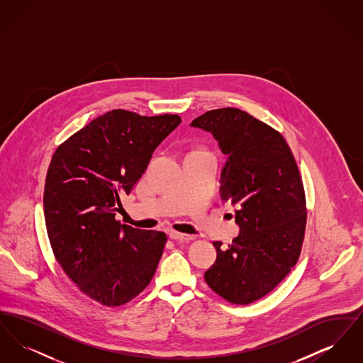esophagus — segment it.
<instances>
[{"label":"esophagus","instance_id":"obj_1","mask_svg":"<svg viewBox=\"0 0 363 363\" xmlns=\"http://www.w3.org/2000/svg\"><path fill=\"white\" fill-rule=\"evenodd\" d=\"M170 238L175 240V241H190V240H194V235L178 233V231H172L170 233Z\"/></svg>","mask_w":363,"mask_h":363}]
</instances>
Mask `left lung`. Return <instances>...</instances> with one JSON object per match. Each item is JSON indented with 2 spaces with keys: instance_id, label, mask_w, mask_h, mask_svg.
I'll return each instance as SVG.
<instances>
[{
  "instance_id": "obj_1",
  "label": "left lung",
  "mask_w": 363,
  "mask_h": 363,
  "mask_svg": "<svg viewBox=\"0 0 363 363\" xmlns=\"http://www.w3.org/2000/svg\"><path fill=\"white\" fill-rule=\"evenodd\" d=\"M190 126L209 132L227 155L220 194L235 211L240 234L206 271L208 286L237 305L271 293L296 264L306 225L302 178L274 128L240 108L211 110Z\"/></svg>"
}]
</instances>
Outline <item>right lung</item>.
<instances>
[{"instance_id": "obj_1", "label": "right lung", "mask_w": 363, "mask_h": 363, "mask_svg": "<svg viewBox=\"0 0 363 363\" xmlns=\"http://www.w3.org/2000/svg\"><path fill=\"white\" fill-rule=\"evenodd\" d=\"M179 123L175 114L111 110L52 155L43 209L54 256L76 286L104 306L129 302L155 274L166 234L122 225L116 215L156 147Z\"/></svg>"}]
</instances>
